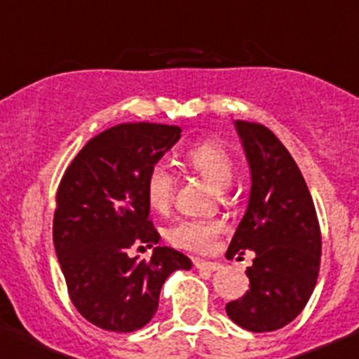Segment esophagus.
Returning a JSON list of instances; mask_svg holds the SVG:
<instances>
[{"label": "esophagus", "mask_w": 359, "mask_h": 359, "mask_svg": "<svg viewBox=\"0 0 359 359\" xmlns=\"http://www.w3.org/2000/svg\"><path fill=\"white\" fill-rule=\"evenodd\" d=\"M194 267L200 271H208V273H213V271H219L222 266H220L219 262H208V260L196 259L194 260Z\"/></svg>", "instance_id": "1"}]
</instances>
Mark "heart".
<instances>
[{
  "label": "heart",
  "instance_id": "b5f03b06",
  "mask_svg": "<svg viewBox=\"0 0 359 359\" xmlns=\"http://www.w3.org/2000/svg\"><path fill=\"white\" fill-rule=\"evenodd\" d=\"M187 161L219 189L231 186L234 177V163L222 144L215 140H203L194 144L187 151ZM173 179L170 170L163 163L151 166L146 179V198L154 210H163L172 198ZM222 231L219 220H180L170 227L168 240L175 247L193 250V252H206L213 247L215 238Z\"/></svg>",
  "mask_w": 359,
  "mask_h": 359
}]
</instances>
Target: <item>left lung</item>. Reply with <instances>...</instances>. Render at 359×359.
I'll return each instance as SVG.
<instances>
[{"instance_id": "left-lung-1", "label": "left lung", "mask_w": 359, "mask_h": 359, "mask_svg": "<svg viewBox=\"0 0 359 359\" xmlns=\"http://www.w3.org/2000/svg\"><path fill=\"white\" fill-rule=\"evenodd\" d=\"M250 165L247 212L226 257L253 250L250 290L226 306L238 327L273 332L295 320L316 287L321 233L307 184L287 147L259 123H234Z\"/></svg>"}]
</instances>
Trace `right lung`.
<instances>
[{"label":"right lung","mask_w":359,"mask_h":359,"mask_svg":"<svg viewBox=\"0 0 359 359\" xmlns=\"http://www.w3.org/2000/svg\"><path fill=\"white\" fill-rule=\"evenodd\" d=\"M180 132L158 123L112 126L86 142L60 180L57 259L78 313L102 330L126 334L149 323L166 278L193 266L170 247H156L149 260L128 255L133 247L158 245L146 179Z\"/></svg>","instance_id":"add662e5"}]
</instances>
